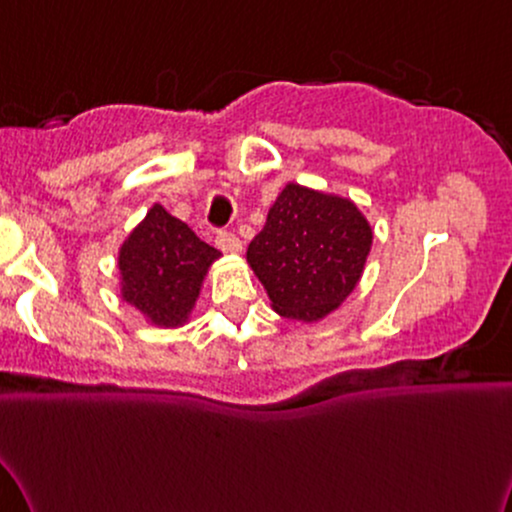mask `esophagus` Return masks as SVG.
<instances>
[{"label":"esophagus","instance_id":"esophagus-1","mask_svg":"<svg viewBox=\"0 0 512 512\" xmlns=\"http://www.w3.org/2000/svg\"><path fill=\"white\" fill-rule=\"evenodd\" d=\"M216 244L220 251H225V254H239V251H242V242H239V237L232 235V232H218Z\"/></svg>","mask_w":512,"mask_h":512}]
</instances>
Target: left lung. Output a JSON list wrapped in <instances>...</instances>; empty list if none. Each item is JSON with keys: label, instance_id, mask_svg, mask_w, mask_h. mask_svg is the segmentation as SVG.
<instances>
[{"label": "left lung", "instance_id": "left-lung-1", "mask_svg": "<svg viewBox=\"0 0 512 512\" xmlns=\"http://www.w3.org/2000/svg\"><path fill=\"white\" fill-rule=\"evenodd\" d=\"M370 246L372 227L351 199L289 182L246 261L277 313L318 323L356 289Z\"/></svg>", "mask_w": 512, "mask_h": 512}]
</instances>
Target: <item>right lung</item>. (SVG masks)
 <instances>
[{
	"instance_id": "right-lung-1",
	"label": "right lung",
	"mask_w": 512,
	"mask_h": 512,
	"mask_svg": "<svg viewBox=\"0 0 512 512\" xmlns=\"http://www.w3.org/2000/svg\"><path fill=\"white\" fill-rule=\"evenodd\" d=\"M218 256L187 223L154 204L118 251L123 301L159 327L185 325Z\"/></svg>"
}]
</instances>
